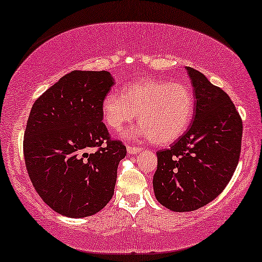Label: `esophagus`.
<instances>
[{
    "label": "esophagus",
    "mask_w": 262,
    "mask_h": 262,
    "mask_svg": "<svg viewBox=\"0 0 262 262\" xmlns=\"http://www.w3.org/2000/svg\"><path fill=\"white\" fill-rule=\"evenodd\" d=\"M126 150H127V154L135 155V154H137V152L142 151L143 147H140V146H132V145H127Z\"/></svg>",
    "instance_id": "34e87169"
}]
</instances>
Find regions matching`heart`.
<instances>
[{"instance_id": "obj_1", "label": "heart", "mask_w": 262, "mask_h": 262, "mask_svg": "<svg viewBox=\"0 0 262 262\" xmlns=\"http://www.w3.org/2000/svg\"><path fill=\"white\" fill-rule=\"evenodd\" d=\"M194 111L192 91L180 83L145 78L124 88L122 95L110 92L103 99L105 125L120 131L134 122L138 112L140 123L128 136H143L159 145L170 144L182 136Z\"/></svg>"}]
</instances>
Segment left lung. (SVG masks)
<instances>
[{
    "label": "left lung",
    "instance_id": "1",
    "mask_svg": "<svg viewBox=\"0 0 262 262\" xmlns=\"http://www.w3.org/2000/svg\"><path fill=\"white\" fill-rule=\"evenodd\" d=\"M195 96L192 124L170 148L157 152V200L168 210L190 212L215 199L238 165L243 120L223 89L186 67Z\"/></svg>",
    "mask_w": 262,
    "mask_h": 262
}]
</instances>
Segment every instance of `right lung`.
Here are the masks:
<instances>
[{
  "mask_svg": "<svg viewBox=\"0 0 262 262\" xmlns=\"http://www.w3.org/2000/svg\"><path fill=\"white\" fill-rule=\"evenodd\" d=\"M112 85L110 72L75 70L31 107L23 139L27 171L42 200L62 215H92L114 195L126 147L102 122Z\"/></svg>",
  "mask_w": 262,
  "mask_h": 262,
  "instance_id": "right-lung-1",
  "label": "right lung"
}]
</instances>
